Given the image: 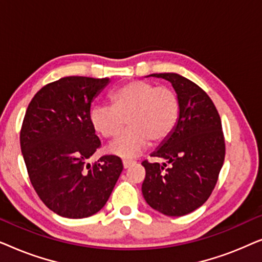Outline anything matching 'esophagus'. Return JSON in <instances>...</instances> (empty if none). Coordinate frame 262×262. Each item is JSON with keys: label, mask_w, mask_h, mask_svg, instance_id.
I'll return each instance as SVG.
<instances>
[{"label": "esophagus", "mask_w": 262, "mask_h": 262, "mask_svg": "<svg viewBox=\"0 0 262 262\" xmlns=\"http://www.w3.org/2000/svg\"><path fill=\"white\" fill-rule=\"evenodd\" d=\"M136 161L135 160H131V159H125L123 160V166L124 168H128L130 166H132V164H135Z\"/></svg>", "instance_id": "1"}]
</instances>
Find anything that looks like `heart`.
Segmentation results:
<instances>
[{"label":"heart","mask_w":262,"mask_h":262,"mask_svg":"<svg viewBox=\"0 0 262 262\" xmlns=\"http://www.w3.org/2000/svg\"><path fill=\"white\" fill-rule=\"evenodd\" d=\"M180 117V102L174 89L148 81L136 80L111 94V105L100 103L91 111V125L103 138H113L124 126L128 128L111 143L110 152L134 157L150 141L162 142L170 136Z\"/></svg>","instance_id":"obj_1"}]
</instances>
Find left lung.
I'll use <instances>...</instances> for the list:
<instances>
[{
    "label": "left lung",
    "instance_id": "1",
    "mask_svg": "<svg viewBox=\"0 0 262 262\" xmlns=\"http://www.w3.org/2000/svg\"><path fill=\"white\" fill-rule=\"evenodd\" d=\"M169 81L180 102V117L156 159L170 163L142 162V193L154 210L171 217L185 216L209 199L225 157L221 117L210 96L188 78L174 73L152 74Z\"/></svg>",
    "mask_w": 262,
    "mask_h": 262
}]
</instances>
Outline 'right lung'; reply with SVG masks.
Instances as JSON below:
<instances>
[{
  "label": "right lung",
  "instance_id": "obj_1",
  "mask_svg": "<svg viewBox=\"0 0 262 262\" xmlns=\"http://www.w3.org/2000/svg\"><path fill=\"white\" fill-rule=\"evenodd\" d=\"M108 77L68 76L31 100L20 131L28 177L41 202L67 218H85L105 206L123 170L116 155L87 164L101 142L91 125L93 99Z\"/></svg>",
  "mask_w": 262,
  "mask_h": 262
}]
</instances>
